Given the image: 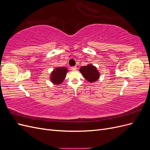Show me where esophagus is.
Returning a JSON list of instances; mask_svg holds the SVG:
<instances>
[{
  "label": "esophagus",
  "instance_id": "obj_1",
  "mask_svg": "<svg viewBox=\"0 0 150 150\" xmlns=\"http://www.w3.org/2000/svg\"><path fill=\"white\" fill-rule=\"evenodd\" d=\"M71 69V70H72V71H76V70L77 69V67H76V66H73V67H72Z\"/></svg>",
  "mask_w": 150,
  "mask_h": 150
}]
</instances>
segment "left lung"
I'll list each match as a JSON object with an SVG mask.
<instances>
[{
	"label": "left lung",
	"mask_w": 150,
	"mask_h": 150,
	"mask_svg": "<svg viewBox=\"0 0 150 150\" xmlns=\"http://www.w3.org/2000/svg\"><path fill=\"white\" fill-rule=\"evenodd\" d=\"M79 71L83 74L84 78L91 83L96 82V81H98L100 77V73L97 69L96 67L91 64L81 67Z\"/></svg>",
	"instance_id": "obj_1"
}]
</instances>
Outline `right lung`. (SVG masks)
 <instances>
[{"label": "right lung", "instance_id": "right-lung-1", "mask_svg": "<svg viewBox=\"0 0 150 150\" xmlns=\"http://www.w3.org/2000/svg\"><path fill=\"white\" fill-rule=\"evenodd\" d=\"M66 67H56L50 75V81L55 85H59L64 81L66 76L68 72Z\"/></svg>", "mask_w": 150, "mask_h": 150}]
</instances>
